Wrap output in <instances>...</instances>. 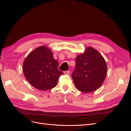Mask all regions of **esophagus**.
<instances>
[{"instance_id":"obj_1","label":"esophagus","mask_w":131,"mask_h":131,"mask_svg":"<svg viewBox=\"0 0 131 131\" xmlns=\"http://www.w3.org/2000/svg\"><path fill=\"white\" fill-rule=\"evenodd\" d=\"M63 73H64V74H69V73H70V72H69V70H67V71H64V72H63Z\"/></svg>"}]
</instances>
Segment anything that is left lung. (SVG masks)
<instances>
[{
  "instance_id": "left-lung-1",
  "label": "left lung",
  "mask_w": 131,
  "mask_h": 131,
  "mask_svg": "<svg viewBox=\"0 0 131 131\" xmlns=\"http://www.w3.org/2000/svg\"><path fill=\"white\" fill-rule=\"evenodd\" d=\"M106 63L100 52L88 47L75 59V70L72 77L77 89L84 93L97 90L104 81Z\"/></svg>"
}]
</instances>
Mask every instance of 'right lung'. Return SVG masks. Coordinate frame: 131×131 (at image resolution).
Segmentation results:
<instances>
[{"instance_id":"obj_1","label":"right lung","mask_w":131,"mask_h":131,"mask_svg":"<svg viewBox=\"0 0 131 131\" xmlns=\"http://www.w3.org/2000/svg\"><path fill=\"white\" fill-rule=\"evenodd\" d=\"M58 62L46 46L35 49L28 55L23 64L25 77L34 88L41 91L52 89L63 73L58 69Z\"/></svg>"}]
</instances>
